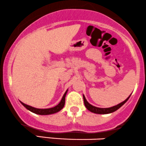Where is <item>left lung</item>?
<instances>
[{
  "label": "left lung",
  "instance_id": "obj_1",
  "mask_svg": "<svg viewBox=\"0 0 146 146\" xmlns=\"http://www.w3.org/2000/svg\"><path fill=\"white\" fill-rule=\"evenodd\" d=\"M130 96H131V95H130L129 97H128L127 99H126L124 102H121V103L118 104L117 105L114 106V107H112L110 108H98L96 107H94V106H92V104H90L88 102H87L84 95H83V100H84V104H85V106L86 107V108L89 111H91V112L94 113H97V114H108L117 111L118 109H119V108L121 107V106L124 105V104L127 102L128 99H129Z\"/></svg>",
  "mask_w": 146,
  "mask_h": 146
}]
</instances>
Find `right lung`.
<instances>
[{
    "instance_id": "1",
    "label": "right lung",
    "mask_w": 146,
    "mask_h": 146,
    "mask_svg": "<svg viewBox=\"0 0 146 146\" xmlns=\"http://www.w3.org/2000/svg\"><path fill=\"white\" fill-rule=\"evenodd\" d=\"M67 92L68 90L66 91V93L64 94L63 96L61 99V102H59V104L55 106V107H52V108H50V109H37V108H34L33 107H31V106L27 105L23 102H20L22 103V105L25 107L26 109H27L28 110H29L31 112L34 113L35 114H38V115H50V114H53L55 113L58 112V111H61V109H63V107L65 105V100H66V96L67 94Z\"/></svg>"
}]
</instances>
